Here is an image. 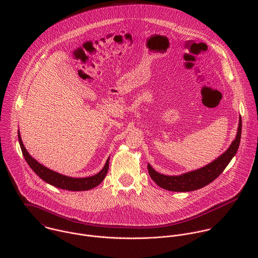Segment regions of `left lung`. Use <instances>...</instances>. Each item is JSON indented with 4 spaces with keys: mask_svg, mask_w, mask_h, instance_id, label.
I'll use <instances>...</instances> for the list:
<instances>
[{
    "mask_svg": "<svg viewBox=\"0 0 258 258\" xmlns=\"http://www.w3.org/2000/svg\"><path fill=\"white\" fill-rule=\"evenodd\" d=\"M241 117H239L237 135L229 149L223 155H220L217 159L213 160L205 167L186 172L178 176H170L158 173L151 166V164H148V170L151 177L158 186L170 191H192L209 184L217 176H219V174L224 170V168L236 154L241 139Z\"/></svg>",
    "mask_w": 258,
    "mask_h": 258,
    "instance_id": "8db88e82",
    "label": "left lung"
}]
</instances>
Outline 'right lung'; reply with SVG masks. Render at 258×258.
I'll return each mask as SVG.
<instances>
[{"label":"right lung","mask_w":258,"mask_h":258,"mask_svg":"<svg viewBox=\"0 0 258 258\" xmlns=\"http://www.w3.org/2000/svg\"><path fill=\"white\" fill-rule=\"evenodd\" d=\"M18 138H19V143H20V147H21L23 155H24L26 161L28 162V164L30 165V167L43 180H45L46 182L52 184L55 187H58L61 189L73 190V191L89 190V189H92V188L98 186L103 181V178L105 177V175L107 173L109 157L107 158L103 169L99 173H97L93 176L84 177V178H75V177H70V176L59 174L55 171H52L51 169L47 168L43 164L39 163L35 158H33L31 155H29V153L27 152V150L25 149V147L23 145L19 131H18Z\"/></svg>","instance_id":"right-lung-1"}]
</instances>
